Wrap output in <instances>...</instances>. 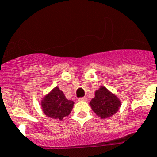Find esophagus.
<instances>
[{
    "instance_id": "obj_1",
    "label": "esophagus",
    "mask_w": 157,
    "mask_h": 157,
    "mask_svg": "<svg viewBox=\"0 0 157 157\" xmlns=\"http://www.w3.org/2000/svg\"><path fill=\"white\" fill-rule=\"evenodd\" d=\"M79 101H87L86 97H81V98L78 99Z\"/></svg>"
}]
</instances>
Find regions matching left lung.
Here are the masks:
<instances>
[{
	"mask_svg": "<svg viewBox=\"0 0 157 157\" xmlns=\"http://www.w3.org/2000/svg\"><path fill=\"white\" fill-rule=\"evenodd\" d=\"M93 111L101 119H105L114 115L121 107V101L118 97L101 86L95 92V97L90 101Z\"/></svg>",
	"mask_w": 157,
	"mask_h": 157,
	"instance_id": "obj_1",
	"label": "left lung"
}]
</instances>
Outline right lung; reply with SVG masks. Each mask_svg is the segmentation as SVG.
Here are the masks:
<instances>
[{"instance_id":"1","label":"right lung","mask_w":157,"mask_h":157,"mask_svg":"<svg viewBox=\"0 0 157 157\" xmlns=\"http://www.w3.org/2000/svg\"><path fill=\"white\" fill-rule=\"evenodd\" d=\"M74 102L66 99L62 91L58 87L54 88L41 101V108L47 117L61 120L69 115Z\"/></svg>"}]
</instances>
